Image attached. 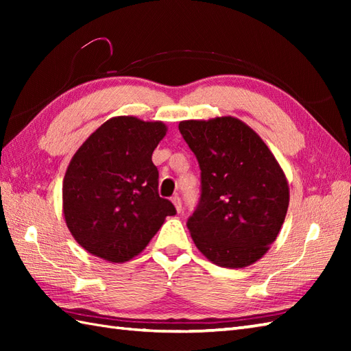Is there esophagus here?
I'll use <instances>...</instances> for the list:
<instances>
[{
	"mask_svg": "<svg viewBox=\"0 0 351 351\" xmlns=\"http://www.w3.org/2000/svg\"><path fill=\"white\" fill-rule=\"evenodd\" d=\"M171 202H173V205H175V208H176V211H178V213H181V211H182V202H181V197H180V196L171 197Z\"/></svg>",
	"mask_w": 351,
	"mask_h": 351,
	"instance_id": "obj_1",
	"label": "esophagus"
}]
</instances>
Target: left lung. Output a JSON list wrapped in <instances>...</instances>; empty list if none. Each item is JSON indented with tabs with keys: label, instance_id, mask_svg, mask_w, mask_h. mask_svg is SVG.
<instances>
[{
	"label": "left lung",
	"instance_id": "left-lung-1",
	"mask_svg": "<svg viewBox=\"0 0 351 351\" xmlns=\"http://www.w3.org/2000/svg\"><path fill=\"white\" fill-rule=\"evenodd\" d=\"M180 131L200 167L199 205L187 221L213 264L243 268L263 258L289 205L288 181L270 149L232 116L182 121Z\"/></svg>",
	"mask_w": 351,
	"mask_h": 351
}]
</instances>
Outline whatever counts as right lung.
<instances>
[{
	"label": "right lung",
	"instance_id": "right-lung-1",
	"mask_svg": "<svg viewBox=\"0 0 351 351\" xmlns=\"http://www.w3.org/2000/svg\"><path fill=\"white\" fill-rule=\"evenodd\" d=\"M162 122L111 117L80 146L63 180V214L77 243L108 263H125L158 232L173 204L158 195L152 152Z\"/></svg>",
	"mask_w": 351,
	"mask_h": 351
}]
</instances>
